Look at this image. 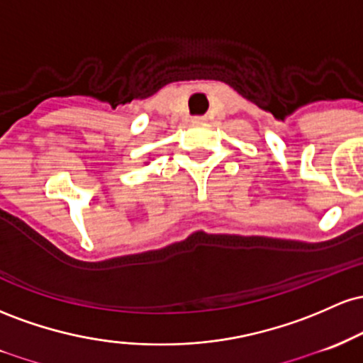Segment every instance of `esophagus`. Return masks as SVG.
<instances>
[{"label": "esophagus", "instance_id": "obj_1", "mask_svg": "<svg viewBox=\"0 0 363 363\" xmlns=\"http://www.w3.org/2000/svg\"><path fill=\"white\" fill-rule=\"evenodd\" d=\"M194 123H206L207 118L206 116H194Z\"/></svg>", "mask_w": 363, "mask_h": 363}]
</instances>
